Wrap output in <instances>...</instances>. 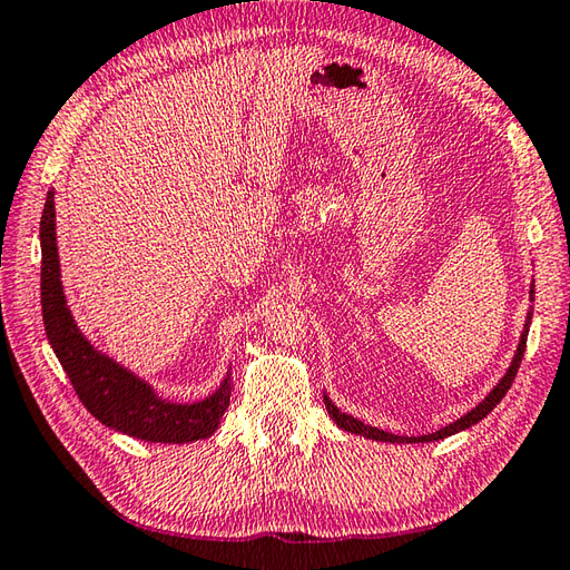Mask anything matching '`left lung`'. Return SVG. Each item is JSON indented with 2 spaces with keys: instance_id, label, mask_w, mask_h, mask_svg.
<instances>
[{
  "instance_id": "left-lung-1",
  "label": "left lung",
  "mask_w": 570,
  "mask_h": 570,
  "mask_svg": "<svg viewBox=\"0 0 570 570\" xmlns=\"http://www.w3.org/2000/svg\"><path fill=\"white\" fill-rule=\"evenodd\" d=\"M529 294H532V301H534V284H532V291H529ZM529 323H532V311L527 313V323H524V330H522L520 345H518V352H514V360H512V364H510V368H508V374L502 376L498 386L485 395V401H481V403L475 405V407L471 410V413H466L464 417H459L456 422H452V425H446V428L436 430V432H432V434H422V436L391 434V432H383V430H379V428L364 425L362 420H356V417H352V415H347V413H342V410H337V405L325 395L327 413H330V417H333V420L337 422V428H342L345 432L362 434V436H366V440H376V442H395V444L407 442V444H413V442H436V440H444V436H452V434H456V432H461V430H466V428L475 425V422H481L502 399H505V393L510 391L514 376H518V368H520V364H522L524 347H527V335H529Z\"/></svg>"
}]
</instances>
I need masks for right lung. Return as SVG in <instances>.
<instances>
[{
  "mask_svg": "<svg viewBox=\"0 0 570 570\" xmlns=\"http://www.w3.org/2000/svg\"><path fill=\"white\" fill-rule=\"evenodd\" d=\"M41 306L46 335L58 362L68 374L79 401L101 425L138 436L145 442L184 444L206 440L220 425L230 405V376L206 401L177 405L163 401L148 383L134 376L121 364L97 352L79 333L68 301L62 294L60 262L56 245V198L46 196L41 216Z\"/></svg>",
  "mask_w": 570,
  "mask_h": 570,
  "instance_id": "obj_1",
  "label": "right lung"
}]
</instances>
